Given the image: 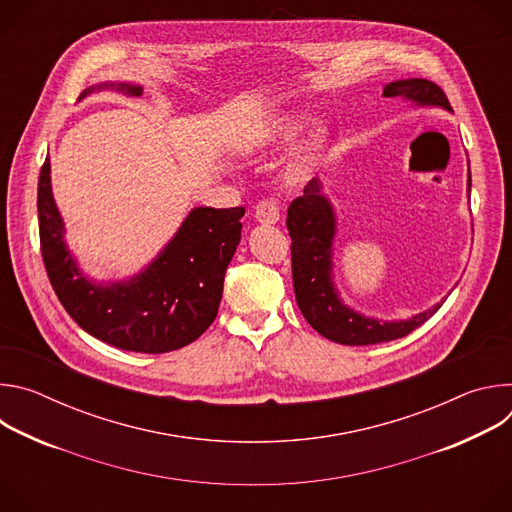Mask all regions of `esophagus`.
Segmentation results:
<instances>
[{"mask_svg": "<svg viewBox=\"0 0 512 512\" xmlns=\"http://www.w3.org/2000/svg\"><path fill=\"white\" fill-rule=\"evenodd\" d=\"M255 218L259 223L263 225H275L279 221V206L275 200L267 198V200H261L257 206H255Z\"/></svg>", "mask_w": 512, "mask_h": 512, "instance_id": "1", "label": "esophagus"}]
</instances>
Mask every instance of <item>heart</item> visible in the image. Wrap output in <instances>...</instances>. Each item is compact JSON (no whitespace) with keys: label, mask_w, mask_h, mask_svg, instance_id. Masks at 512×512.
Listing matches in <instances>:
<instances>
[{"label":"heart","mask_w":512,"mask_h":512,"mask_svg":"<svg viewBox=\"0 0 512 512\" xmlns=\"http://www.w3.org/2000/svg\"><path fill=\"white\" fill-rule=\"evenodd\" d=\"M302 127V121L298 117H285L283 121H279L271 133V137L267 139L269 148H281L291 137L298 133V129ZM328 129L322 125L312 127L291 150L285 168H283V178L287 184H304L308 182L314 172L318 170V166L322 164V158L328 150Z\"/></svg>","instance_id":"b5f03b06"}]
</instances>
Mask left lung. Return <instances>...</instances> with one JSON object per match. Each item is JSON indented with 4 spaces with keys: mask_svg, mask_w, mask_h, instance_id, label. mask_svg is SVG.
Here are the masks:
<instances>
[{
    "mask_svg": "<svg viewBox=\"0 0 512 512\" xmlns=\"http://www.w3.org/2000/svg\"><path fill=\"white\" fill-rule=\"evenodd\" d=\"M383 97H403L417 105H437L452 111L446 93L427 79L389 83L383 89ZM285 225L291 237V275H294L296 302L310 326L324 338L348 346L381 344L407 336L440 310L442 304H437L411 320L381 322L356 314L338 300L330 275L336 218L332 204L322 194L320 180H310L304 194L291 200Z\"/></svg>",
    "mask_w": 512,
    "mask_h": 512,
    "instance_id": "1",
    "label": "left lung"
}]
</instances>
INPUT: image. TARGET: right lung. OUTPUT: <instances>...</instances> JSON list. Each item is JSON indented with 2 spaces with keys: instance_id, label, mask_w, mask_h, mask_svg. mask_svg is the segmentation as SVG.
<instances>
[{
  "instance_id": "add662e5",
  "label": "right lung",
  "mask_w": 512,
  "mask_h": 512,
  "mask_svg": "<svg viewBox=\"0 0 512 512\" xmlns=\"http://www.w3.org/2000/svg\"><path fill=\"white\" fill-rule=\"evenodd\" d=\"M105 87L141 95L131 85H99L81 97ZM243 214V206L194 208L148 269L129 281L97 285L79 271L64 245L48 158L38 178L40 249L54 294L85 332L131 352L178 350L214 322L225 273L241 241Z\"/></svg>"
}]
</instances>
